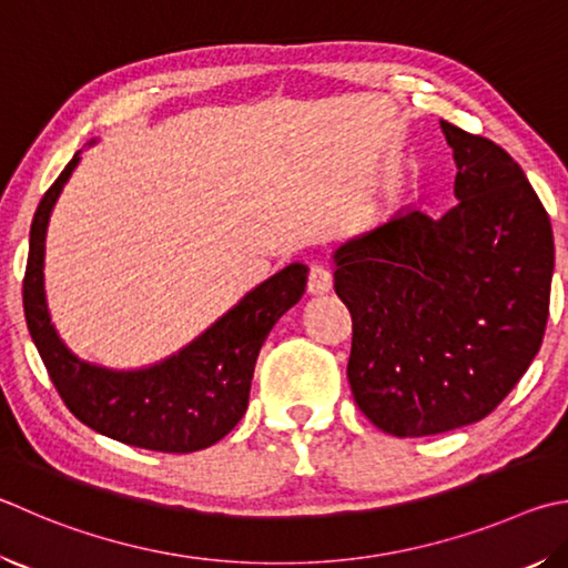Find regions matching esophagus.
<instances>
[{
    "instance_id": "34e87169",
    "label": "esophagus",
    "mask_w": 568,
    "mask_h": 568,
    "mask_svg": "<svg viewBox=\"0 0 568 568\" xmlns=\"http://www.w3.org/2000/svg\"><path fill=\"white\" fill-rule=\"evenodd\" d=\"M329 287H333V273H329L325 265L315 263L311 267V277H307V291L313 295H323L329 291Z\"/></svg>"
}]
</instances>
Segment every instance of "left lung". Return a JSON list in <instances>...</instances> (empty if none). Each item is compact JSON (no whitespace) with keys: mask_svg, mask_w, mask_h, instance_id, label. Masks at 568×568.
<instances>
[{"mask_svg":"<svg viewBox=\"0 0 568 568\" xmlns=\"http://www.w3.org/2000/svg\"><path fill=\"white\" fill-rule=\"evenodd\" d=\"M439 126L457 163L455 209H402L333 253L353 315V397L395 437L487 417L529 369L549 317L554 233L539 195L497 143Z\"/></svg>","mask_w":568,"mask_h":568,"instance_id":"8db88e82","label":"left lung"}]
</instances>
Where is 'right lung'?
<instances>
[{"instance_id": "add662e5", "label": "right lung", "mask_w": 568, "mask_h": 568, "mask_svg": "<svg viewBox=\"0 0 568 568\" xmlns=\"http://www.w3.org/2000/svg\"><path fill=\"white\" fill-rule=\"evenodd\" d=\"M79 161L81 151L44 193L29 231L22 291L29 335L71 415L99 435L171 455L211 447L248 409L257 353L281 315L303 297L307 265L291 263L255 285L229 313L161 363L113 369L81 359L51 323L44 291L49 219Z\"/></svg>"}]
</instances>
